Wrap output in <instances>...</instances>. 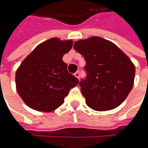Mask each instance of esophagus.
Segmentation results:
<instances>
[{
    "instance_id": "obj_1",
    "label": "esophagus",
    "mask_w": 148,
    "mask_h": 148,
    "mask_svg": "<svg viewBox=\"0 0 148 148\" xmlns=\"http://www.w3.org/2000/svg\"><path fill=\"white\" fill-rule=\"evenodd\" d=\"M74 76L77 77V78H78V79H79V78H80V71H77V72H76V73L74 74Z\"/></svg>"
}]
</instances>
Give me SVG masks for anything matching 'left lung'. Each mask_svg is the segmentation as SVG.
<instances>
[{"instance_id":"8db88e82","label":"left lung","mask_w":148,"mask_h":148,"mask_svg":"<svg viewBox=\"0 0 148 148\" xmlns=\"http://www.w3.org/2000/svg\"><path fill=\"white\" fill-rule=\"evenodd\" d=\"M74 49L84 57L87 77L80 82L86 103L96 111L120 105L134 86L135 66L114 43L98 36L78 40Z\"/></svg>"}]
</instances>
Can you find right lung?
Masks as SVG:
<instances>
[{
    "label": "right lung",
    "instance_id": "obj_1",
    "mask_svg": "<svg viewBox=\"0 0 148 148\" xmlns=\"http://www.w3.org/2000/svg\"><path fill=\"white\" fill-rule=\"evenodd\" d=\"M72 43L71 39L49 38L38 44L21 62L15 73L16 90L29 108L40 112L55 110L79 83L62 61Z\"/></svg>",
    "mask_w": 148,
    "mask_h": 148
}]
</instances>
